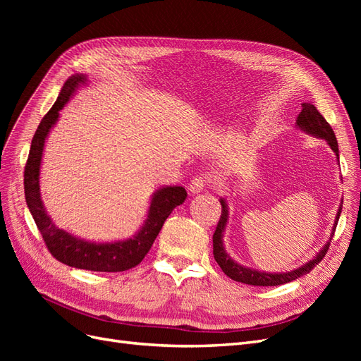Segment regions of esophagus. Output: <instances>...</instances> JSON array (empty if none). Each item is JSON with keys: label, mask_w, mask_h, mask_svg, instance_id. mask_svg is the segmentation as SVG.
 <instances>
[{"label": "esophagus", "mask_w": 361, "mask_h": 361, "mask_svg": "<svg viewBox=\"0 0 361 361\" xmlns=\"http://www.w3.org/2000/svg\"><path fill=\"white\" fill-rule=\"evenodd\" d=\"M207 185H209V178L195 176V178H192V180L190 183V191L192 194H197V192L203 191L207 187Z\"/></svg>", "instance_id": "1"}]
</instances>
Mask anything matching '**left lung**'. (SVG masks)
Returning <instances> with one entry per match:
<instances>
[{"label": "left lung", "instance_id": "left-lung-1", "mask_svg": "<svg viewBox=\"0 0 361 361\" xmlns=\"http://www.w3.org/2000/svg\"><path fill=\"white\" fill-rule=\"evenodd\" d=\"M297 125L305 130V133H309L314 137H319L326 140V143L330 145V147L334 150L336 157L338 158V146H337V140L334 135V130L330 126V123L326 122L325 117L316 110V106L312 104H302V110L297 117ZM221 216H220V221L216 224V228L212 236V241H214V257L216 260V264L220 265V268L223 269L224 274L227 277H231L235 281L239 283H244V285H251V286H279V285H285V283H289L292 280H297L301 276L309 274V272L319 264V262L325 257L326 251H329L330 247V241L325 244V247L319 251L318 255L313 260H310L309 264L302 265L298 269H293L290 272H283V274H271V272H262V271H256V269H250L245 267L238 265L236 262H233L226 253V250L223 247V232H224V227L227 224V204L226 202L221 199ZM342 212V207H338V212L336 216V223H334V228H333V235L336 231V226L338 221V216H341Z\"/></svg>", "mask_w": 361, "mask_h": 361}]
</instances>
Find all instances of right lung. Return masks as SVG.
<instances>
[{
    "label": "right lung",
    "instance_id": "right-lung-1",
    "mask_svg": "<svg viewBox=\"0 0 361 361\" xmlns=\"http://www.w3.org/2000/svg\"><path fill=\"white\" fill-rule=\"evenodd\" d=\"M85 82V75H72L64 82L60 96L51 110L42 118L35 137L31 140V147L24 170V191L28 209L35 218V223L45 241L49 253L64 265L80 269L101 271V272H120L137 267L154 245L155 239L162 228L164 221L174 207L187 199V191L182 187H166L155 192L150 202L149 215L141 231L128 241L96 244L87 243L84 239L75 238L68 232L56 227L48 216L40 199L39 170L42 161L43 145L49 129L56 125L59 113L66 105L76 87Z\"/></svg>",
    "mask_w": 361,
    "mask_h": 361
}]
</instances>
